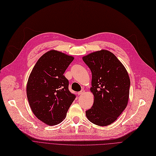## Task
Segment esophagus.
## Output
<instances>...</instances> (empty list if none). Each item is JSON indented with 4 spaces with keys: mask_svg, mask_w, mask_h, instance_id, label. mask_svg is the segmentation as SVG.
I'll use <instances>...</instances> for the list:
<instances>
[{
    "mask_svg": "<svg viewBox=\"0 0 156 156\" xmlns=\"http://www.w3.org/2000/svg\"><path fill=\"white\" fill-rule=\"evenodd\" d=\"M85 92V91L84 90H81L80 91H79V92H78V95H81V94H83Z\"/></svg>",
    "mask_w": 156,
    "mask_h": 156,
    "instance_id": "34e87169",
    "label": "esophagus"
}]
</instances>
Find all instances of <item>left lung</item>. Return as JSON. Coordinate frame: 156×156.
I'll use <instances>...</instances> for the list:
<instances>
[{"mask_svg": "<svg viewBox=\"0 0 156 156\" xmlns=\"http://www.w3.org/2000/svg\"><path fill=\"white\" fill-rule=\"evenodd\" d=\"M92 73V107L86 111L92 123L105 126L117 120L127 107L130 79L122 63L109 51L102 49L83 57Z\"/></svg>", "mask_w": 156, "mask_h": 156, "instance_id": "left-lung-1", "label": "left lung"}]
</instances>
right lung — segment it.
Instances as JSON below:
<instances>
[{"instance_id": "right-lung-1", "label": "right lung", "mask_w": 156, "mask_h": 156, "mask_svg": "<svg viewBox=\"0 0 156 156\" xmlns=\"http://www.w3.org/2000/svg\"><path fill=\"white\" fill-rule=\"evenodd\" d=\"M73 59L58 51H49L39 59L30 74L27 85L29 105L37 118L48 125L62 122L76 98L63 76Z\"/></svg>"}]
</instances>
